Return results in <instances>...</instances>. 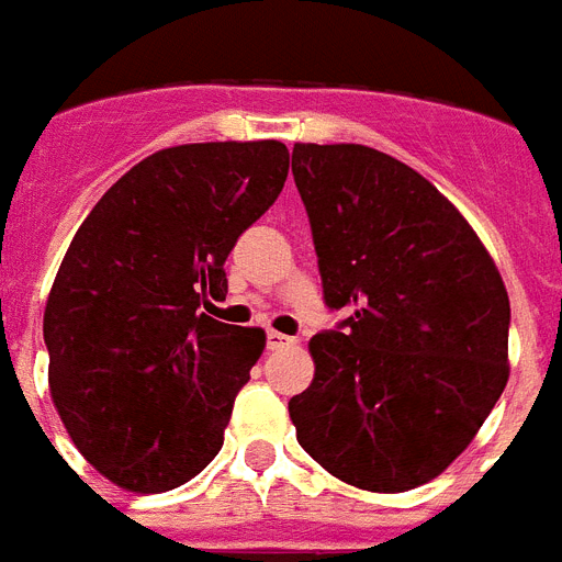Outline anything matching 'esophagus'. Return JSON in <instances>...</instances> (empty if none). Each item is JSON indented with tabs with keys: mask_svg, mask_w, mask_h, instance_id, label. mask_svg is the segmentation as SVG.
Wrapping results in <instances>:
<instances>
[{
	"mask_svg": "<svg viewBox=\"0 0 562 562\" xmlns=\"http://www.w3.org/2000/svg\"><path fill=\"white\" fill-rule=\"evenodd\" d=\"M293 336L278 334V330H267V348L269 351H278V348H286V345H293Z\"/></svg>",
	"mask_w": 562,
	"mask_h": 562,
	"instance_id": "obj_1",
	"label": "esophagus"
}]
</instances>
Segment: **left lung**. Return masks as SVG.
Wrapping results in <instances>:
<instances>
[{
  "mask_svg": "<svg viewBox=\"0 0 562 562\" xmlns=\"http://www.w3.org/2000/svg\"><path fill=\"white\" fill-rule=\"evenodd\" d=\"M327 310L316 376L290 401L336 479L403 493L443 473L508 383L510 302L496 263L432 182L366 145H295Z\"/></svg>",
  "mask_w": 562,
  "mask_h": 562,
  "instance_id": "obj_1",
  "label": "left lung"
}]
</instances>
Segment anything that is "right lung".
<instances>
[{"mask_svg":"<svg viewBox=\"0 0 562 562\" xmlns=\"http://www.w3.org/2000/svg\"><path fill=\"white\" fill-rule=\"evenodd\" d=\"M286 170L281 142L168 147L71 237L43 318L48 385L75 447L119 487L173 491L223 447L267 336L203 307L226 295L228 252Z\"/></svg>","mask_w":562,"mask_h":562,"instance_id":"add662e5","label":"right lung"}]
</instances>
